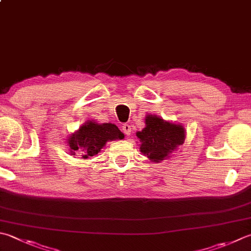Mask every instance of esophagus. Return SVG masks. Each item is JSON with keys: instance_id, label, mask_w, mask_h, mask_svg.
Instances as JSON below:
<instances>
[{"instance_id": "obj_1", "label": "esophagus", "mask_w": 251, "mask_h": 251, "mask_svg": "<svg viewBox=\"0 0 251 251\" xmlns=\"http://www.w3.org/2000/svg\"><path fill=\"white\" fill-rule=\"evenodd\" d=\"M122 131H124L125 134L130 135L131 131H132V127H131L130 125H124V126H122Z\"/></svg>"}]
</instances>
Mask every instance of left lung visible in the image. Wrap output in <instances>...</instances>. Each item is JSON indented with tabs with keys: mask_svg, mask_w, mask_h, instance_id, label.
Here are the masks:
<instances>
[{
	"mask_svg": "<svg viewBox=\"0 0 251 251\" xmlns=\"http://www.w3.org/2000/svg\"><path fill=\"white\" fill-rule=\"evenodd\" d=\"M145 125L143 130L136 132V136L141 142V152L154 162L166 159L173 151L182 145L184 129L181 126L152 115L146 117Z\"/></svg>",
	"mask_w": 251,
	"mask_h": 251,
	"instance_id": "8db88e82",
	"label": "left lung"
}]
</instances>
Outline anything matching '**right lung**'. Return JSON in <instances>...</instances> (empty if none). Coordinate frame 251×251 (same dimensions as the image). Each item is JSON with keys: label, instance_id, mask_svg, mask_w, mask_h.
I'll use <instances>...</instances> for the list:
<instances>
[{"label": "right lung", "instance_id": "obj_1", "mask_svg": "<svg viewBox=\"0 0 251 251\" xmlns=\"http://www.w3.org/2000/svg\"><path fill=\"white\" fill-rule=\"evenodd\" d=\"M125 134L112 124L98 125L94 121H87L69 138V146L71 152L82 154V157L86 159L97 155L106 145L108 141L122 140Z\"/></svg>", "mask_w": 251, "mask_h": 251}]
</instances>
